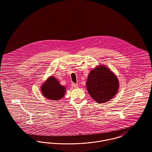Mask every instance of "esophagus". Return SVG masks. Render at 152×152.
I'll return each instance as SVG.
<instances>
[{"instance_id": "esophagus-1", "label": "esophagus", "mask_w": 152, "mask_h": 152, "mask_svg": "<svg viewBox=\"0 0 152 152\" xmlns=\"http://www.w3.org/2000/svg\"><path fill=\"white\" fill-rule=\"evenodd\" d=\"M71 86H72V87H74V88H78V84L72 83Z\"/></svg>"}]
</instances>
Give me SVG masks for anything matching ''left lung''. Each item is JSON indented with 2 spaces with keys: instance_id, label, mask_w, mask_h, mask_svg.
<instances>
[{
  "instance_id": "8db88e82",
  "label": "left lung",
  "mask_w": 152,
  "mask_h": 152,
  "mask_svg": "<svg viewBox=\"0 0 152 152\" xmlns=\"http://www.w3.org/2000/svg\"><path fill=\"white\" fill-rule=\"evenodd\" d=\"M91 97L98 103L110 101L118 91L119 83L116 75L105 65L90 71L86 82Z\"/></svg>"
}]
</instances>
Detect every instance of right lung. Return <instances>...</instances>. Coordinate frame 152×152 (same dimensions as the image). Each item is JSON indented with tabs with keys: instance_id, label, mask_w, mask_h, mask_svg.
Listing matches in <instances>:
<instances>
[{
	"instance_id": "add662e5",
	"label": "right lung",
	"mask_w": 152,
	"mask_h": 152,
	"mask_svg": "<svg viewBox=\"0 0 152 152\" xmlns=\"http://www.w3.org/2000/svg\"><path fill=\"white\" fill-rule=\"evenodd\" d=\"M41 90L45 98L57 101L64 97L66 88L61 86L54 77L51 76L41 86Z\"/></svg>"
}]
</instances>
